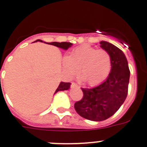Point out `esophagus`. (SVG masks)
<instances>
[{
	"mask_svg": "<svg viewBox=\"0 0 147 147\" xmlns=\"http://www.w3.org/2000/svg\"><path fill=\"white\" fill-rule=\"evenodd\" d=\"M71 88H80V86H79L77 84H76V83H74V82L71 83Z\"/></svg>",
	"mask_w": 147,
	"mask_h": 147,
	"instance_id": "34e87169",
	"label": "esophagus"
}]
</instances>
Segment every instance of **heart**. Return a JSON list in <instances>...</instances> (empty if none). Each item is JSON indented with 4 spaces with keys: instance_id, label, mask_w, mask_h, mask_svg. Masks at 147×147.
<instances>
[{
    "instance_id": "obj_1",
    "label": "heart",
    "mask_w": 147,
    "mask_h": 147,
    "mask_svg": "<svg viewBox=\"0 0 147 147\" xmlns=\"http://www.w3.org/2000/svg\"><path fill=\"white\" fill-rule=\"evenodd\" d=\"M63 67L72 77L80 69L81 79L88 85H96L107 77L111 69V57L107 51L83 45L72 51L63 59Z\"/></svg>"
}]
</instances>
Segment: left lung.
Instances as JSON below:
<instances>
[{"instance_id":"8db88e82","label":"left lung","mask_w":147,"mask_h":147,"mask_svg":"<svg viewBox=\"0 0 147 147\" xmlns=\"http://www.w3.org/2000/svg\"><path fill=\"white\" fill-rule=\"evenodd\" d=\"M100 46L111 57V69L107 80L93 88H81L83 98L74 104L80 116L101 121L112 116L124 103L128 93L129 72L128 62L121 49L106 41Z\"/></svg>"}]
</instances>
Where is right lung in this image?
Masks as SVG:
<instances>
[{
	"mask_svg": "<svg viewBox=\"0 0 147 147\" xmlns=\"http://www.w3.org/2000/svg\"><path fill=\"white\" fill-rule=\"evenodd\" d=\"M40 41V42H42V40H37V41ZM50 45H54V46H57L58 48H60L62 49H64V50H67V49H69L70 47H71L73 45V43L71 42H49ZM71 87V83L70 82H60L59 85L58 86L57 89L56 90L55 93H57L58 91H61V90H68Z\"/></svg>",
	"mask_w": 147,
	"mask_h": 147,
	"instance_id": "1",
	"label": "right lung"
}]
</instances>
